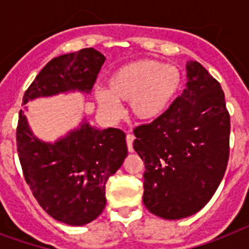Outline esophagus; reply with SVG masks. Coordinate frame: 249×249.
Instances as JSON below:
<instances>
[{"label":"esophagus","instance_id":"esophagus-1","mask_svg":"<svg viewBox=\"0 0 249 249\" xmlns=\"http://www.w3.org/2000/svg\"><path fill=\"white\" fill-rule=\"evenodd\" d=\"M134 140H135V136L132 134H128L126 136V142H127V148H128V151L130 152H134Z\"/></svg>","mask_w":249,"mask_h":249}]
</instances>
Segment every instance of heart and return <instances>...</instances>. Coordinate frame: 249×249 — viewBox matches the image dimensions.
<instances>
[{"mask_svg":"<svg viewBox=\"0 0 249 249\" xmlns=\"http://www.w3.org/2000/svg\"><path fill=\"white\" fill-rule=\"evenodd\" d=\"M182 86V74L174 65L157 59H139L119 67L107 80V92H96L98 107L115 114V103H130L132 117L155 121L169 109Z\"/></svg>","mask_w":249,"mask_h":249,"instance_id":"b5f03b06","label":"heart"}]
</instances>
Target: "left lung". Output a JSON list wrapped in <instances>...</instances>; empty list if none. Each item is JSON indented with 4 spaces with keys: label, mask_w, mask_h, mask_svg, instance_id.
Returning <instances> with one entry per match:
<instances>
[{
    "label": "left lung",
    "mask_w": 249,
    "mask_h": 249,
    "mask_svg": "<svg viewBox=\"0 0 249 249\" xmlns=\"http://www.w3.org/2000/svg\"><path fill=\"white\" fill-rule=\"evenodd\" d=\"M186 89L161 117L134 130L145 165L142 203L165 219L203 209L222 180L230 153V115L217 80L187 62Z\"/></svg>",
    "instance_id": "1"
}]
</instances>
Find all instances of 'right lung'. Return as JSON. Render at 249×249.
Listing matches in <instances>:
<instances>
[{
	"label": "right lung",
	"instance_id": "1",
	"mask_svg": "<svg viewBox=\"0 0 249 249\" xmlns=\"http://www.w3.org/2000/svg\"><path fill=\"white\" fill-rule=\"evenodd\" d=\"M104 62L105 57L93 48L55 57L31 83L23 105L70 90L90 93ZM17 149L24 179L40 207L71 226L87 225L103 213L105 184L127 157L126 134L119 128L97 130L84 118L66 136L45 142L31 131L23 110Z\"/></svg>",
	"mask_w": 249,
	"mask_h": 249
}]
</instances>
